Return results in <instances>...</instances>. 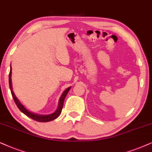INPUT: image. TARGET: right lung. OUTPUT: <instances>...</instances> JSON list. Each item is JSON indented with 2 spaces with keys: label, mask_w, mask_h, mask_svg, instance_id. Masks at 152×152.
I'll return each instance as SVG.
<instances>
[{
  "label": "right lung",
  "mask_w": 152,
  "mask_h": 152,
  "mask_svg": "<svg viewBox=\"0 0 152 152\" xmlns=\"http://www.w3.org/2000/svg\"><path fill=\"white\" fill-rule=\"evenodd\" d=\"M11 74H12V67H10V72L9 74V85H10V90H11L12 95V97H13L14 101H15L16 105H17L19 110H21V112L23 113V114L27 115L28 117H30V118L32 119V120L37 121V122H50V121L55 120V119H56L57 117H59V115H60V113H61V112H62V107H63L64 99H65V97L66 96V94H67L69 90L71 89V87L66 88V90L64 91V92L62 93V94L61 95V96H60V98L59 103H58V107L57 110H56L55 113H52V114H50V115H42L34 114V113L28 111L27 109H26L25 107H24L23 105L21 104V102H19V99L17 98V96H15V93H14L13 90H12V86Z\"/></svg>",
  "instance_id": "1"
}]
</instances>
